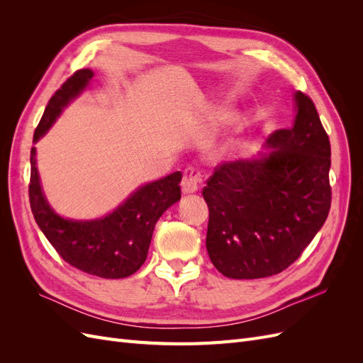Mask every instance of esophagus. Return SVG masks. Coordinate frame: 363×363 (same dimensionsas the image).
Masks as SVG:
<instances>
[{"label":"esophagus","instance_id":"1","mask_svg":"<svg viewBox=\"0 0 363 363\" xmlns=\"http://www.w3.org/2000/svg\"><path fill=\"white\" fill-rule=\"evenodd\" d=\"M203 175L195 167H188L183 172L182 179V189L184 194H192L199 189V184L201 183Z\"/></svg>","mask_w":363,"mask_h":363}]
</instances>
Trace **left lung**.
<instances>
[{"mask_svg": "<svg viewBox=\"0 0 363 363\" xmlns=\"http://www.w3.org/2000/svg\"><path fill=\"white\" fill-rule=\"evenodd\" d=\"M295 101L294 125L267 140L269 156L218 164L203 188L207 252L225 277L262 279L286 269L330 212V140L312 98L296 92Z\"/></svg>", "mask_w": 363, "mask_h": 363, "instance_id": "obj_1", "label": "left lung"}]
</instances>
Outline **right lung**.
<instances>
[{
    "mask_svg": "<svg viewBox=\"0 0 363 363\" xmlns=\"http://www.w3.org/2000/svg\"><path fill=\"white\" fill-rule=\"evenodd\" d=\"M91 69L75 71L50 98L35 130L38 140L56 121L62 108L79 95L92 79ZM28 196L38 225L71 267L103 279H123L135 274L145 262L157 219L180 200L182 172L142 186L116 211L95 221H71L51 211L42 194L36 168V148L30 152Z\"/></svg>",
    "mask_w": 363,
    "mask_h": 363,
    "instance_id": "right-lung-1",
    "label": "right lung"
}]
</instances>
